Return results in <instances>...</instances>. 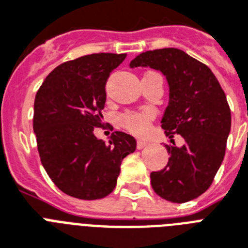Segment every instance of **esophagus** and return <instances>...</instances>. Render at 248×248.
<instances>
[{"label": "esophagus", "mask_w": 248, "mask_h": 248, "mask_svg": "<svg viewBox=\"0 0 248 248\" xmlns=\"http://www.w3.org/2000/svg\"><path fill=\"white\" fill-rule=\"evenodd\" d=\"M148 145V143L145 141V140H138V143H136V147H138V149H143V148H145Z\"/></svg>", "instance_id": "1"}]
</instances>
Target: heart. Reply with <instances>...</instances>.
Masks as SVG:
<instances>
[{"instance_id":"obj_1","label":"heart","mask_w":248,"mask_h":248,"mask_svg":"<svg viewBox=\"0 0 248 248\" xmlns=\"http://www.w3.org/2000/svg\"><path fill=\"white\" fill-rule=\"evenodd\" d=\"M153 118L151 110H140V112H127L121 116V124L132 134H143L147 131L149 122Z\"/></svg>"}]
</instances>
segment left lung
Instances as JSON below:
<instances>
[{"label":"left lung","instance_id":"left-lung-1","mask_svg":"<svg viewBox=\"0 0 248 248\" xmlns=\"http://www.w3.org/2000/svg\"><path fill=\"white\" fill-rule=\"evenodd\" d=\"M130 67L161 71L170 86L161 126L172 144H166L165 169L151 173L152 188L170 202L194 200L210 188L225 155L232 124L225 93L206 64L179 48L141 52ZM176 133L186 140L180 148L173 143Z\"/></svg>","mask_w":248,"mask_h":248}]
</instances>
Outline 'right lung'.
I'll use <instances>...</instances> for the list:
<instances>
[{"mask_svg":"<svg viewBox=\"0 0 248 248\" xmlns=\"http://www.w3.org/2000/svg\"><path fill=\"white\" fill-rule=\"evenodd\" d=\"M126 54L99 52L69 60L45 78L34 99L33 130L41 163L52 183L79 200L104 198L116 188L121 163L136 140L116 131L108 144L103 127L105 83Z\"/></svg>","mask_w":248,"mask_h":248,"instance_id":"1","label":"right lung"}]
</instances>
